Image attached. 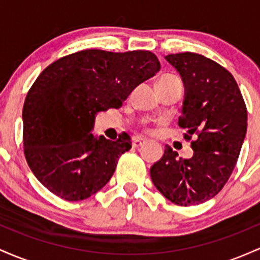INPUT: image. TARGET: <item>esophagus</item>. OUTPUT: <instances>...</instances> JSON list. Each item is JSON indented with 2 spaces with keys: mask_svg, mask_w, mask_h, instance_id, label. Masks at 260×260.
I'll use <instances>...</instances> for the list:
<instances>
[{
  "mask_svg": "<svg viewBox=\"0 0 260 260\" xmlns=\"http://www.w3.org/2000/svg\"><path fill=\"white\" fill-rule=\"evenodd\" d=\"M144 143H145L144 139L134 138L133 142H132V145H133V148H139V147H142V145L144 144Z\"/></svg>",
  "mask_w": 260,
  "mask_h": 260,
  "instance_id": "34e87169",
  "label": "esophagus"
}]
</instances>
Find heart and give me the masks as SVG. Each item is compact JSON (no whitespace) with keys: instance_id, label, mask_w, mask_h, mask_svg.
Instances as JSON below:
<instances>
[{"instance_id":"obj_1","label":"heart","mask_w":260,"mask_h":260,"mask_svg":"<svg viewBox=\"0 0 260 260\" xmlns=\"http://www.w3.org/2000/svg\"><path fill=\"white\" fill-rule=\"evenodd\" d=\"M174 79H177V78H175V77H172V76H165V77H162L159 82H170V80H174Z\"/></svg>"}]
</instances>
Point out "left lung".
I'll return each mask as SVG.
<instances>
[{
  "label": "left lung",
  "instance_id": "left-lung-1",
  "mask_svg": "<svg viewBox=\"0 0 260 260\" xmlns=\"http://www.w3.org/2000/svg\"><path fill=\"white\" fill-rule=\"evenodd\" d=\"M165 58L184 84L178 126L187 129L184 139L190 140L194 153L190 159H178L166 147L150 176L170 202L198 205L214 198L234 171L247 132V107L232 74L213 59L193 52Z\"/></svg>",
  "mask_w": 260,
  "mask_h": 260
}]
</instances>
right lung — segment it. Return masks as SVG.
<instances>
[{
  "mask_svg": "<svg viewBox=\"0 0 260 260\" xmlns=\"http://www.w3.org/2000/svg\"><path fill=\"white\" fill-rule=\"evenodd\" d=\"M160 71L150 51L84 50L47 66L26 94L23 144L29 168L50 192L68 202L89 198L132 148L91 133L95 116L118 109L140 83Z\"/></svg>",
  "mask_w": 260,
  "mask_h": 260,
  "instance_id": "obj_1",
  "label": "right lung"
}]
</instances>
